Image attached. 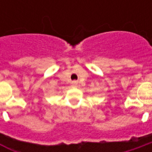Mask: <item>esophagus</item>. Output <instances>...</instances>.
I'll return each instance as SVG.
<instances>
[{
  "label": "esophagus",
  "mask_w": 152,
  "mask_h": 152,
  "mask_svg": "<svg viewBox=\"0 0 152 152\" xmlns=\"http://www.w3.org/2000/svg\"><path fill=\"white\" fill-rule=\"evenodd\" d=\"M72 85H73V86H75V85H76V82H75V81H73V83H72Z\"/></svg>",
  "instance_id": "obj_1"
}]
</instances>
